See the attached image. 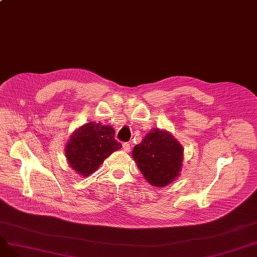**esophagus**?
I'll list each match as a JSON object with an SVG mask.
<instances>
[{
  "mask_svg": "<svg viewBox=\"0 0 257 257\" xmlns=\"http://www.w3.org/2000/svg\"><path fill=\"white\" fill-rule=\"evenodd\" d=\"M123 149L125 152H129L130 151V145L128 143H124L123 144Z\"/></svg>",
  "mask_w": 257,
  "mask_h": 257,
  "instance_id": "1",
  "label": "esophagus"
}]
</instances>
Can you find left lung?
<instances>
[{
  "instance_id": "1",
  "label": "left lung",
  "mask_w": 257,
  "mask_h": 257,
  "mask_svg": "<svg viewBox=\"0 0 257 257\" xmlns=\"http://www.w3.org/2000/svg\"><path fill=\"white\" fill-rule=\"evenodd\" d=\"M132 158L148 182L165 187L180 176L183 147L168 130L154 128L133 148Z\"/></svg>"
}]
</instances>
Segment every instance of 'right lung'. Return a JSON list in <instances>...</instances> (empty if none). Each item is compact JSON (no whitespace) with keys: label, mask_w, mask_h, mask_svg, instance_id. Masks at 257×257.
<instances>
[{"label":"right lung","mask_w":257,"mask_h":257,"mask_svg":"<svg viewBox=\"0 0 257 257\" xmlns=\"http://www.w3.org/2000/svg\"><path fill=\"white\" fill-rule=\"evenodd\" d=\"M114 133L110 125L94 121L80 126L65 145L67 164L80 176H89L108 156L121 148L114 140Z\"/></svg>","instance_id":"right-lung-1"}]
</instances>
